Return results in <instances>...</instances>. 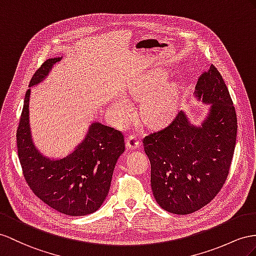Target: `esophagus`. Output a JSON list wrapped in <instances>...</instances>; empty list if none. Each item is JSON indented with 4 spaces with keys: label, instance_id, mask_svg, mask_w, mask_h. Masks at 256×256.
Returning a JSON list of instances; mask_svg holds the SVG:
<instances>
[{
    "label": "esophagus",
    "instance_id": "34e87169",
    "mask_svg": "<svg viewBox=\"0 0 256 256\" xmlns=\"http://www.w3.org/2000/svg\"><path fill=\"white\" fill-rule=\"evenodd\" d=\"M126 147L130 149H137L140 145L138 137L136 135H130L126 140Z\"/></svg>",
    "mask_w": 256,
    "mask_h": 256
}]
</instances>
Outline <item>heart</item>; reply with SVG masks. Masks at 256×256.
Instances as JSON below:
<instances>
[{
    "mask_svg": "<svg viewBox=\"0 0 256 256\" xmlns=\"http://www.w3.org/2000/svg\"><path fill=\"white\" fill-rule=\"evenodd\" d=\"M166 74L150 76L136 92V97L145 100L142 104V119L150 126H158L172 119L178 102L180 88L176 83H166ZM112 114L116 122L126 124L133 114V107L126 100H116L112 104Z\"/></svg>",
    "mask_w": 256,
    "mask_h": 256,
    "instance_id": "heart-1",
    "label": "heart"
}]
</instances>
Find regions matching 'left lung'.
Masks as SVG:
<instances>
[{
    "instance_id": "1",
    "label": "left lung",
    "mask_w": 256,
    "mask_h": 256,
    "mask_svg": "<svg viewBox=\"0 0 256 256\" xmlns=\"http://www.w3.org/2000/svg\"><path fill=\"white\" fill-rule=\"evenodd\" d=\"M196 94L211 102L201 128L184 112L142 138L152 166V192L159 206L174 214H190L211 201L224 186L232 166L237 114L226 84L211 64L196 85Z\"/></svg>"
}]
</instances>
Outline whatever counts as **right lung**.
Masks as SVG:
<instances>
[{"label": "right lung", "instance_id": "add662e5", "mask_svg": "<svg viewBox=\"0 0 256 256\" xmlns=\"http://www.w3.org/2000/svg\"><path fill=\"white\" fill-rule=\"evenodd\" d=\"M60 57L50 58L30 80V86L41 82ZM27 90L17 128V152L24 178L34 194L56 211L70 216L94 213L110 189L116 160L126 149L119 130L93 123L85 140L70 156L50 160L38 152L29 128Z\"/></svg>", "mask_w": 256, "mask_h": 256}]
</instances>
